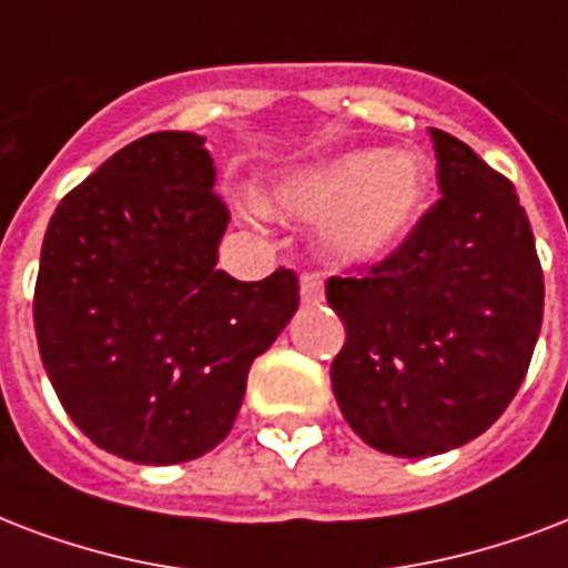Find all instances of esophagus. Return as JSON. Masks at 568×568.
Returning a JSON list of instances; mask_svg holds the SVG:
<instances>
[{
    "instance_id": "esophagus-1",
    "label": "esophagus",
    "mask_w": 568,
    "mask_h": 568,
    "mask_svg": "<svg viewBox=\"0 0 568 568\" xmlns=\"http://www.w3.org/2000/svg\"><path fill=\"white\" fill-rule=\"evenodd\" d=\"M301 301L306 306H315V303L324 301V280L322 274H315V271H306L301 276Z\"/></svg>"
}]
</instances>
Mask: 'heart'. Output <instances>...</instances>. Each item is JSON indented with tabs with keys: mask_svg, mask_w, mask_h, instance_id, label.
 <instances>
[{
	"mask_svg": "<svg viewBox=\"0 0 568 568\" xmlns=\"http://www.w3.org/2000/svg\"><path fill=\"white\" fill-rule=\"evenodd\" d=\"M428 190L419 154L361 149L310 166L274 190V211L327 220L324 250L339 265H372L389 255L417 223Z\"/></svg>",
	"mask_w": 568,
	"mask_h": 568,
	"instance_id": "b5f03b06",
	"label": "heart"
}]
</instances>
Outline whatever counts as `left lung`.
I'll use <instances>...</instances> for the list:
<instances>
[{"mask_svg": "<svg viewBox=\"0 0 568 568\" xmlns=\"http://www.w3.org/2000/svg\"><path fill=\"white\" fill-rule=\"evenodd\" d=\"M444 196L366 274L331 276L345 324L331 384L369 447L426 458L479 438L521 387L545 283L513 181L428 130Z\"/></svg>", "mask_w": 568, "mask_h": 568, "instance_id": "obj_1", "label": "left lung"}]
</instances>
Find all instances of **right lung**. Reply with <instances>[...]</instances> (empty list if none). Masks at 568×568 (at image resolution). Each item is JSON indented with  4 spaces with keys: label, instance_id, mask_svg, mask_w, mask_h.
I'll use <instances>...</instances> for the list:
<instances>
[{
    "label": "right lung",
    "instance_id": "obj_1",
    "mask_svg": "<svg viewBox=\"0 0 568 568\" xmlns=\"http://www.w3.org/2000/svg\"><path fill=\"white\" fill-rule=\"evenodd\" d=\"M229 207L205 140L160 130L59 202L43 235L34 333L85 438L136 465L205 456L235 426L246 375L301 303L294 271H216Z\"/></svg>",
    "mask_w": 568,
    "mask_h": 568
}]
</instances>
